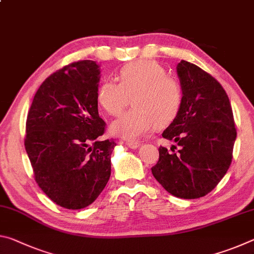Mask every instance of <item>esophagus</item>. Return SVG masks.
I'll return each mask as SVG.
<instances>
[{
    "label": "esophagus",
    "instance_id": "1",
    "mask_svg": "<svg viewBox=\"0 0 254 254\" xmlns=\"http://www.w3.org/2000/svg\"><path fill=\"white\" fill-rule=\"evenodd\" d=\"M127 147L131 148V149H137L141 145L140 142H127Z\"/></svg>",
    "mask_w": 254,
    "mask_h": 254
}]
</instances>
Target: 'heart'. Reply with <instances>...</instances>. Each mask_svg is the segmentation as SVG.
I'll list each match as a JSON object with an SVG mask.
<instances>
[{
    "label": "heart",
    "instance_id": "b5f03b06",
    "mask_svg": "<svg viewBox=\"0 0 254 254\" xmlns=\"http://www.w3.org/2000/svg\"><path fill=\"white\" fill-rule=\"evenodd\" d=\"M132 110L111 124V132L134 141L148 135L156 126L168 127L178 117L184 94L178 80L167 76L165 67L154 60H139L120 70V83L105 80L97 101L107 114L117 117L130 104Z\"/></svg>",
    "mask_w": 254,
    "mask_h": 254
}]
</instances>
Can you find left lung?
<instances>
[{
    "mask_svg": "<svg viewBox=\"0 0 254 254\" xmlns=\"http://www.w3.org/2000/svg\"><path fill=\"white\" fill-rule=\"evenodd\" d=\"M177 74L183 105L162 136L179 150L159 148L151 171L171 195L194 199L212 191L230 168L236 128L229 96L213 76L186 60L177 65Z\"/></svg>",
    "mask_w": 254,
    "mask_h": 254,
    "instance_id": "8db88e82",
    "label": "left lung"
}]
</instances>
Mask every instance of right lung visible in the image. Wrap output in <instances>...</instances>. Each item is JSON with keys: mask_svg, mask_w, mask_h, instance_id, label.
Segmentation results:
<instances>
[{"mask_svg": "<svg viewBox=\"0 0 254 254\" xmlns=\"http://www.w3.org/2000/svg\"><path fill=\"white\" fill-rule=\"evenodd\" d=\"M100 74L93 60L65 66L41 84L28 113L24 145L34 179L67 209L91 205L111 176L117 143L98 139L105 131L97 109Z\"/></svg>", "mask_w": 254, "mask_h": 254, "instance_id": "obj_1", "label": "right lung"}]
</instances>
